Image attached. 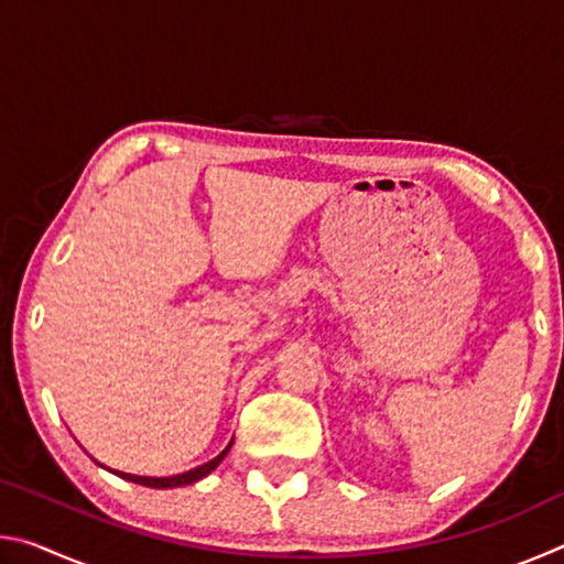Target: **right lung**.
<instances>
[{
	"label": "right lung",
	"mask_w": 564,
	"mask_h": 564,
	"mask_svg": "<svg viewBox=\"0 0 564 564\" xmlns=\"http://www.w3.org/2000/svg\"><path fill=\"white\" fill-rule=\"evenodd\" d=\"M231 445H234V441L226 445V451L224 453H218L214 460H208V463H204V465H198V467H194V470H188V473H181V475H174V477H139V475H129V473H117L119 477H123V480H129V482H139V485H147V488H156V490H166V488H181V485H191V482H196V480H202V477H206L208 473L212 470H216L218 467V463L224 460L226 457V453L231 451Z\"/></svg>",
	"instance_id": "right-lung-1"
}]
</instances>
